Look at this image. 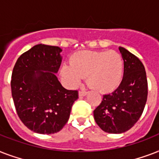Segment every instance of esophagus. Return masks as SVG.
Instances as JSON below:
<instances>
[{"label": "esophagus", "instance_id": "1", "mask_svg": "<svg viewBox=\"0 0 159 159\" xmlns=\"http://www.w3.org/2000/svg\"><path fill=\"white\" fill-rule=\"evenodd\" d=\"M87 94V92H86V91H80L79 93H78V95H79L80 97H85V96H86Z\"/></svg>", "mask_w": 159, "mask_h": 159}]
</instances>
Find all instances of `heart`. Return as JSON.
I'll list each match as a JSON object with an SVG mask.
<instances>
[{
  "instance_id": "obj_1",
  "label": "heart",
  "mask_w": 159,
  "mask_h": 159,
  "mask_svg": "<svg viewBox=\"0 0 159 159\" xmlns=\"http://www.w3.org/2000/svg\"><path fill=\"white\" fill-rule=\"evenodd\" d=\"M123 73V58L114 50L80 51L71 57L70 64H63L60 69L62 80L69 87H77L87 77L88 84L102 92L115 89Z\"/></svg>"
}]
</instances>
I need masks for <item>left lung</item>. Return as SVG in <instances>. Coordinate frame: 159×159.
Returning <instances> with one entry per match:
<instances>
[{
	"label": "left lung",
	"mask_w": 159,
	"mask_h": 159,
	"mask_svg": "<svg viewBox=\"0 0 159 159\" xmlns=\"http://www.w3.org/2000/svg\"><path fill=\"white\" fill-rule=\"evenodd\" d=\"M124 60V76L118 88L103 96L93 111L102 130L121 134L129 130L140 118L147 102L148 82L144 66L135 55L119 47Z\"/></svg>",
	"instance_id": "1"
}]
</instances>
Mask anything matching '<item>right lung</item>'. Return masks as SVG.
<instances>
[{
    "label": "right lung",
    "mask_w": 159,
    "mask_h": 159,
    "mask_svg": "<svg viewBox=\"0 0 159 159\" xmlns=\"http://www.w3.org/2000/svg\"><path fill=\"white\" fill-rule=\"evenodd\" d=\"M62 51L57 46L39 43L21 54L13 68L11 86L16 112L34 133L61 130L78 98L77 91L65 89L56 76Z\"/></svg>",
    "instance_id": "obj_1"
}]
</instances>
